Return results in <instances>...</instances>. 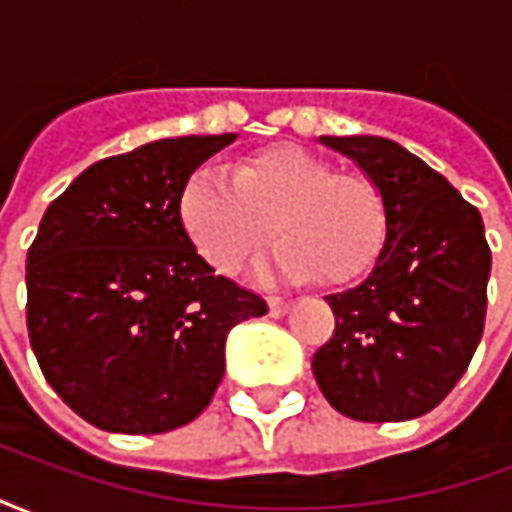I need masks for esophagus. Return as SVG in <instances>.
Segmentation results:
<instances>
[{
	"label": "esophagus",
	"instance_id": "34e87169",
	"mask_svg": "<svg viewBox=\"0 0 512 512\" xmlns=\"http://www.w3.org/2000/svg\"><path fill=\"white\" fill-rule=\"evenodd\" d=\"M288 310H290L288 299H282V296H268V312H271V318H282Z\"/></svg>",
	"mask_w": 512,
	"mask_h": 512
}]
</instances>
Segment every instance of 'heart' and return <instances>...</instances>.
I'll return each mask as SVG.
<instances>
[{"instance_id": "1", "label": "heart", "mask_w": 512, "mask_h": 512, "mask_svg": "<svg viewBox=\"0 0 512 512\" xmlns=\"http://www.w3.org/2000/svg\"><path fill=\"white\" fill-rule=\"evenodd\" d=\"M180 222L222 274H235L255 257L274 226L282 241L271 257L277 274L345 285L376 263L386 208L365 175L334 172L301 147L277 145L241 158L235 178L216 167L197 169L180 191Z\"/></svg>"}]
</instances>
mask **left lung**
Segmentation results:
<instances>
[{"instance_id": "8db88e82", "label": "left lung", "mask_w": 512, "mask_h": 512, "mask_svg": "<svg viewBox=\"0 0 512 512\" xmlns=\"http://www.w3.org/2000/svg\"><path fill=\"white\" fill-rule=\"evenodd\" d=\"M376 183L384 246L356 288L326 296L332 340L312 356L323 397L359 422H403L450 395L485 326L491 249L480 211L384 136H321Z\"/></svg>"}]
</instances>
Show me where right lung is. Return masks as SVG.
Here are the masks:
<instances>
[{
    "label": "right lung",
    "mask_w": 512,
    "mask_h": 512,
    "mask_svg": "<svg viewBox=\"0 0 512 512\" xmlns=\"http://www.w3.org/2000/svg\"><path fill=\"white\" fill-rule=\"evenodd\" d=\"M235 134L156 139L95 161L51 202L27 252V329L51 389L109 433H167L211 403L235 323L266 301L216 277L180 191Z\"/></svg>",
    "instance_id": "1"
}]
</instances>
